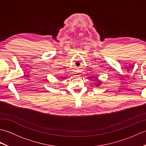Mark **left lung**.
<instances>
[{"label":"left lung","instance_id":"left-lung-1","mask_svg":"<svg viewBox=\"0 0 146 146\" xmlns=\"http://www.w3.org/2000/svg\"><path fill=\"white\" fill-rule=\"evenodd\" d=\"M100 83H97V86H100Z\"/></svg>","mask_w":146,"mask_h":146}]
</instances>
